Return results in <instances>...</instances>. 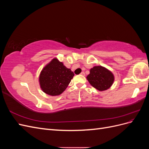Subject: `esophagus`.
<instances>
[{
  "label": "esophagus",
  "mask_w": 149,
  "mask_h": 149,
  "mask_svg": "<svg viewBox=\"0 0 149 149\" xmlns=\"http://www.w3.org/2000/svg\"><path fill=\"white\" fill-rule=\"evenodd\" d=\"M80 74L81 75V76H85V73H84V72H81V73H80Z\"/></svg>",
  "instance_id": "obj_1"
}]
</instances>
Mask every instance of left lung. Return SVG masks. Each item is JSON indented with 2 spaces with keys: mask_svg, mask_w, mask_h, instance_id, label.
Instances as JSON below:
<instances>
[{
  "mask_svg": "<svg viewBox=\"0 0 149 149\" xmlns=\"http://www.w3.org/2000/svg\"><path fill=\"white\" fill-rule=\"evenodd\" d=\"M86 78L90 84L100 91L110 88L114 81V74L102 66H95L90 69Z\"/></svg>",
  "mask_w": 149,
  "mask_h": 149,
  "instance_id": "1",
  "label": "left lung"
}]
</instances>
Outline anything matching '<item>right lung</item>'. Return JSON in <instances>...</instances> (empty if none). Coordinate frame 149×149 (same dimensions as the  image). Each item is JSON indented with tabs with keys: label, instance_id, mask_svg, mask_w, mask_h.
Listing matches in <instances>:
<instances>
[{
	"label": "right lung",
	"instance_id": "obj_1",
	"mask_svg": "<svg viewBox=\"0 0 149 149\" xmlns=\"http://www.w3.org/2000/svg\"><path fill=\"white\" fill-rule=\"evenodd\" d=\"M74 76L71 69L54 58L40 72L38 79L40 88L49 96H58L63 93Z\"/></svg>",
	"mask_w": 149,
	"mask_h": 149
}]
</instances>
